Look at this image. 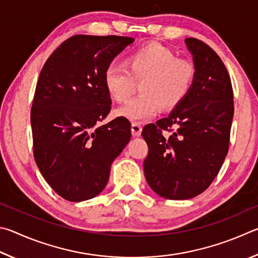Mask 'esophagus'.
<instances>
[{"mask_svg": "<svg viewBox=\"0 0 258 258\" xmlns=\"http://www.w3.org/2000/svg\"><path fill=\"white\" fill-rule=\"evenodd\" d=\"M142 124L141 123H137V122H134L132 124V134L133 136L135 137H139L142 135Z\"/></svg>", "mask_w": 258, "mask_h": 258, "instance_id": "esophagus-1", "label": "esophagus"}]
</instances>
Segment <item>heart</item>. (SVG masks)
Segmentation results:
<instances>
[{
	"instance_id": "obj_1",
	"label": "heart",
	"mask_w": 258,
	"mask_h": 258,
	"mask_svg": "<svg viewBox=\"0 0 258 258\" xmlns=\"http://www.w3.org/2000/svg\"><path fill=\"white\" fill-rule=\"evenodd\" d=\"M125 66L112 63L104 71V87L115 102H124L132 94L135 81H142L139 93L115 114L132 121L142 122L156 116L162 108L172 111L190 93L195 69L188 61L177 58L170 48L159 43L138 47L125 58Z\"/></svg>"
}]
</instances>
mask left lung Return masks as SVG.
<instances>
[{"mask_svg":"<svg viewBox=\"0 0 258 258\" xmlns=\"http://www.w3.org/2000/svg\"><path fill=\"white\" fill-rule=\"evenodd\" d=\"M186 45L195 66L190 93L156 123L144 126L148 146L144 173L153 190L166 200H189L210 187L228 154L233 92L227 68L202 40ZM170 131L163 137V130Z\"/></svg>","mask_w":258,"mask_h":258,"instance_id":"left-lung-1","label":"left lung"}]
</instances>
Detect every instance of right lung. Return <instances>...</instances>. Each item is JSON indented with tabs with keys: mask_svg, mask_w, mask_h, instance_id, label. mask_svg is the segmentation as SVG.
Wrapping results in <instances>:
<instances>
[{
	"mask_svg": "<svg viewBox=\"0 0 258 258\" xmlns=\"http://www.w3.org/2000/svg\"><path fill=\"white\" fill-rule=\"evenodd\" d=\"M134 40L72 36L40 71L30 112L34 157L46 182L67 201L97 196L108 181L112 162L132 137L124 117L96 124L111 111L104 71Z\"/></svg>",
	"mask_w": 258,
	"mask_h": 258,
	"instance_id": "right-lung-1",
	"label": "right lung"
}]
</instances>
